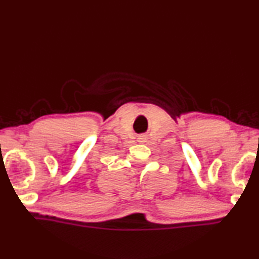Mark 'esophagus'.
I'll return each mask as SVG.
<instances>
[{"instance_id":"34e87169","label":"esophagus","mask_w":259,"mask_h":259,"mask_svg":"<svg viewBox=\"0 0 259 259\" xmlns=\"http://www.w3.org/2000/svg\"><path fill=\"white\" fill-rule=\"evenodd\" d=\"M139 140H140V142H145V140H146V137H145V136H141L140 138H139Z\"/></svg>"}]
</instances>
